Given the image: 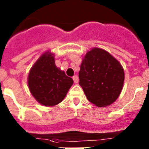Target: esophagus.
Returning <instances> with one entry per match:
<instances>
[{
  "label": "esophagus",
  "mask_w": 149,
  "mask_h": 149,
  "mask_svg": "<svg viewBox=\"0 0 149 149\" xmlns=\"http://www.w3.org/2000/svg\"><path fill=\"white\" fill-rule=\"evenodd\" d=\"M73 80H74V84H77V83L79 82V78L77 75L74 76Z\"/></svg>",
  "instance_id": "1"
}]
</instances>
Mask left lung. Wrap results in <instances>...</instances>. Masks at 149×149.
<instances>
[{
  "instance_id": "1",
  "label": "left lung",
  "mask_w": 149,
  "mask_h": 149,
  "mask_svg": "<svg viewBox=\"0 0 149 149\" xmlns=\"http://www.w3.org/2000/svg\"><path fill=\"white\" fill-rule=\"evenodd\" d=\"M79 79L87 99L95 106L104 107L119 98L125 72L121 63L109 52L93 48L83 58Z\"/></svg>"
}]
</instances>
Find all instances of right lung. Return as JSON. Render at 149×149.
<instances>
[{
  "instance_id": "obj_1",
  "label": "right lung",
  "mask_w": 149,
  "mask_h": 149,
  "mask_svg": "<svg viewBox=\"0 0 149 149\" xmlns=\"http://www.w3.org/2000/svg\"><path fill=\"white\" fill-rule=\"evenodd\" d=\"M72 78L55 65L54 54L45 51L30 68L27 78L30 92L43 106L60 103L72 86Z\"/></svg>"
}]
</instances>
